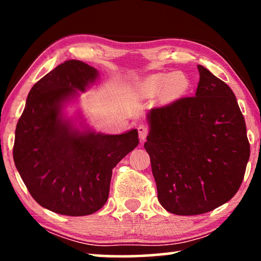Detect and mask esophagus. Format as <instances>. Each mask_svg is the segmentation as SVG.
Here are the masks:
<instances>
[{"mask_svg":"<svg viewBox=\"0 0 261 261\" xmlns=\"http://www.w3.org/2000/svg\"><path fill=\"white\" fill-rule=\"evenodd\" d=\"M137 130H138L140 140L144 141L145 139H146V136H147V126H146V125L139 124L138 127H137Z\"/></svg>","mask_w":261,"mask_h":261,"instance_id":"obj_1","label":"esophagus"}]
</instances>
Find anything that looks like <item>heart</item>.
I'll return each instance as SVG.
<instances>
[{
    "mask_svg": "<svg viewBox=\"0 0 261 261\" xmlns=\"http://www.w3.org/2000/svg\"><path fill=\"white\" fill-rule=\"evenodd\" d=\"M146 85L154 92L166 90L170 98H179L190 88V82L187 76L179 72L160 73L146 79Z\"/></svg>",
    "mask_w": 261,
    "mask_h": 261,
    "instance_id": "b5f03b06",
    "label": "heart"
}]
</instances>
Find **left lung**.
Masks as SVG:
<instances>
[{
  "instance_id": "left-lung-1",
  "label": "left lung",
  "mask_w": 261,
  "mask_h": 261,
  "mask_svg": "<svg viewBox=\"0 0 261 261\" xmlns=\"http://www.w3.org/2000/svg\"><path fill=\"white\" fill-rule=\"evenodd\" d=\"M194 96L146 115L147 141L158 199L176 215L215 210L235 196L250 158L246 125L226 83L198 65Z\"/></svg>"
}]
</instances>
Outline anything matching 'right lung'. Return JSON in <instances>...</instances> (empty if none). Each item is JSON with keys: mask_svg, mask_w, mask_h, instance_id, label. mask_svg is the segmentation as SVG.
<instances>
[{"mask_svg": "<svg viewBox=\"0 0 261 261\" xmlns=\"http://www.w3.org/2000/svg\"><path fill=\"white\" fill-rule=\"evenodd\" d=\"M84 62L60 64L31 88L15 132L14 161L34 200L54 213H95L109 196L113 169L138 146L137 129L96 132L81 109L68 115L81 92L98 82Z\"/></svg>", "mask_w": 261, "mask_h": 261, "instance_id": "right-lung-1", "label": "right lung"}]
</instances>
